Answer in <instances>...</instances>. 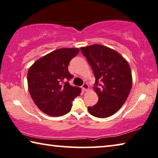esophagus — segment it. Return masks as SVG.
I'll use <instances>...</instances> for the list:
<instances>
[{"label":"esophagus","instance_id":"obj_1","mask_svg":"<svg viewBox=\"0 0 158 158\" xmlns=\"http://www.w3.org/2000/svg\"><path fill=\"white\" fill-rule=\"evenodd\" d=\"M82 89L84 90V91H87L89 89V86L87 83H84L82 85Z\"/></svg>","mask_w":158,"mask_h":158}]
</instances>
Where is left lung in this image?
<instances>
[{"instance_id":"left-lung-1","label":"left lung","mask_w":158,"mask_h":158,"mask_svg":"<svg viewBox=\"0 0 158 158\" xmlns=\"http://www.w3.org/2000/svg\"><path fill=\"white\" fill-rule=\"evenodd\" d=\"M94 74L98 102L88 106L90 114L105 118L115 113L126 102L132 85L130 67L117 52L101 45L81 48Z\"/></svg>"}]
</instances>
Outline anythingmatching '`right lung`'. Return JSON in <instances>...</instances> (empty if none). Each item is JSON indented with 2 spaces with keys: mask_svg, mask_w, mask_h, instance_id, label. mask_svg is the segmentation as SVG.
I'll return each mask as SVG.
<instances>
[{
  "mask_svg": "<svg viewBox=\"0 0 158 158\" xmlns=\"http://www.w3.org/2000/svg\"><path fill=\"white\" fill-rule=\"evenodd\" d=\"M79 52L77 48H61L36 61L28 69L27 81L32 99L40 110L53 117L62 116L71 109L72 102L81 89L69 84L73 75L69 62Z\"/></svg>",
  "mask_w": 158,
  "mask_h": 158,
  "instance_id": "1",
  "label": "right lung"
}]
</instances>
